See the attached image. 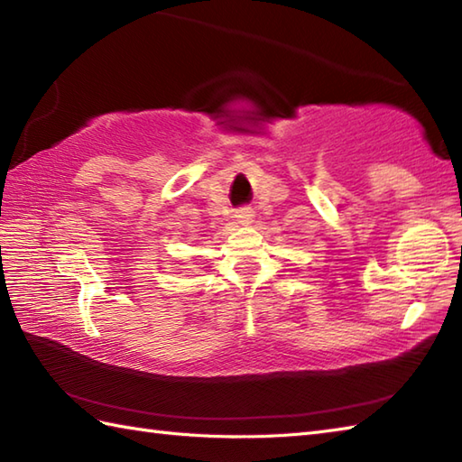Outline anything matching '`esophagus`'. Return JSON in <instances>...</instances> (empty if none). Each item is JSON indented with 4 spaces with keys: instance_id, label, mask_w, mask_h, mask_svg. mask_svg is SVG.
I'll list each match as a JSON object with an SVG mask.
<instances>
[{
    "instance_id": "obj_1",
    "label": "esophagus",
    "mask_w": 462,
    "mask_h": 462,
    "mask_svg": "<svg viewBox=\"0 0 462 462\" xmlns=\"http://www.w3.org/2000/svg\"><path fill=\"white\" fill-rule=\"evenodd\" d=\"M252 218H254V214H252L250 208H240V210H236V222H238L240 226H248V224L252 222Z\"/></svg>"
}]
</instances>
